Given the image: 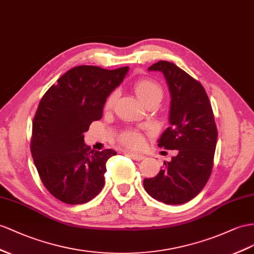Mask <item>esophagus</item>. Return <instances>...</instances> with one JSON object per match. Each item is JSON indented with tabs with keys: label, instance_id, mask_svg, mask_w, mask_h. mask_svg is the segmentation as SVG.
Wrapping results in <instances>:
<instances>
[{
	"label": "esophagus",
	"instance_id": "esophagus-1",
	"mask_svg": "<svg viewBox=\"0 0 254 254\" xmlns=\"http://www.w3.org/2000/svg\"><path fill=\"white\" fill-rule=\"evenodd\" d=\"M128 153V155L129 157H131L133 160H135V161H141V160H144L145 159V157L142 154H138V153H134V152H127Z\"/></svg>",
	"mask_w": 254,
	"mask_h": 254
}]
</instances>
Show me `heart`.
I'll list each match as a JSON object with an SVG mask.
<instances>
[{"mask_svg":"<svg viewBox=\"0 0 254 254\" xmlns=\"http://www.w3.org/2000/svg\"><path fill=\"white\" fill-rule=\"evenodd\" d=\"M134 90L136 94H137L138 99L147 105L148 103H150L154 100H162V96H163V90H162L160 84L152 79H141L138 80L134 84ZM117 99V92H113L110 94L107 100L105 106L106 108H110ZM119 140L122 142L123 145H126L129 148L133 149H138L142 146V135L138 131H134V129H128V131L123 132L119 136Z\"/></svg>","mask_w":254,"mask_h":254,"instance_id":"heart-1","label":"heart"}]
</instances>
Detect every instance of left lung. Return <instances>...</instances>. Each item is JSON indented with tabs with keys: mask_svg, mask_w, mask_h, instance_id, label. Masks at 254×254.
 Masks as SVG:
<instances>
[{
	"mask_svg": "<svg viewBox=\"0 0 254 254\" xmlns=\"http://www.w3.org/2000/svg\"><path fill=\"white\" fill-rule=\"evenodd\" d=\"M148 70L161 71L171 93L170 127L158 146L178 153L157 176L145 178L144 188L162 203L184 204L200 192L212 171L218 138L212 108L204 87L177 65L159 61Z\"/></svg>",
	"mask_w": 254,
	"mask_h": 254,
	"instance_id": "obj_1",
	"label": "left lung"
}]
</instances>
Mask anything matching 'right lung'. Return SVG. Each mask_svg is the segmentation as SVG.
Instances as JSON below:
<instances>
[{"mask_svg":"<svg viewBox=\"0 0 254 254\" xmlns=\"http://www.w3.org/2000/svg\"><path fill=\"white\" fill-rule=\"evenodd\" d=\"M127 71V66L112 70L93 65L73 67L40 102L31 153L44 186L65 204L87 203L103 189L106 162L117 152L91 150L83 134L102 118L107 97Z\"/></svg>","mask_w":254,"mask_h":254,"instance_id":"1","label":"right lung"}]
</instances>
